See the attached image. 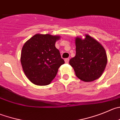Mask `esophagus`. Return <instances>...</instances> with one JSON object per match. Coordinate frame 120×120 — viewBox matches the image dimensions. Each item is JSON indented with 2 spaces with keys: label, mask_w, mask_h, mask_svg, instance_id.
Listing matches in <instances>:
<instances>
[{
  "label": "esophagus",
  "mask_w": 120,
  "mask_h": 120,
  "mask_svg": "<svg viewBox=\"0 0 120 120\" xmlns=\"http://www.w3.org/2000/svg\"><path fill=\"white\" fill-rule=\"evenodd\" d=\"M69 58H66V59H65V63H68L69 62Z\"/></svg>",
  "instance_id": "obj_1"
}]
</instances>
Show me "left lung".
Listing matches in <instances>:
<instances>
[{
	"mask_svg": "<svg viewBox=\"0 0 120 120\" xmlns=\"http://www.w3.org/2000/svg\"><path fill=\"white\" fill-rule=\"evenodd\" d=\"M76 55L69 60L76 76L81 80L91 82L101 76L107 63L105 49L89 35L84 39H75Z\"/></svg>",
	"mask_w": 120,
	"mask_h": 120,
	"instance_id": "obj_1",
	"label": "left lung"
}]
</instances>
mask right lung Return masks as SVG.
Returning <instances> with one entry per match:
<instances>
[{"mask_svg": "<svg viewBox=\"0 0 120 120\" xmlns=\"http://www.w3.org/2000/svg\"><path fill=\"white\" fill-rule=\"evenodd\" d=\"M59 36L36 34L23 46L20 62L27 78L37 85H47L65 63L55 42Z\"/></svg>", "mask_w": 120, "mask_h": 120, "instance_id": "right-lung-1", "label": "right lung"}]
</instances>
